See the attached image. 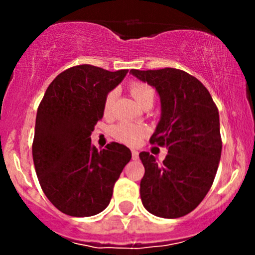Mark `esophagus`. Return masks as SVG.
Segmentation results:
<instances>
[{
	"mask_svg": "<svg viewBox=\"0 0 255 255\" xmlns=\"http://www.w3.org/2000/svg\"><path fill=\"white\" fill-rule=\"evenodd\" d=\"M139 158V153L137 150H132V159L133 160H137Z\"/></svg>",
	"mask_w": 255,
	"mask_h": 255,
	"instance_id": "1",
	"label": "esophagus"
}]
</instances>
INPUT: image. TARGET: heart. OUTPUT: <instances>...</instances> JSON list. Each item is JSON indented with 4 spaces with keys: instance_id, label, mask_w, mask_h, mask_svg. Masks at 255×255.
Instances as JSON below:
<instances>
[{
    "instance_id": "b5f03b06",
    "label": "heart",
    "mask_w": 255,
    "mask_h": 255,
    "mask_svg": "<svg viewBox=\"0 0 255 255\" xmlns=\"http://www.w3.org/2000/svg\"><path fill=\"white\" fill-rule=\"evenodd\" d=\"M130 95L133 99L140 105V106H148V105H153L154 100H155V90L150 86V85L145 84V82L134 81L129 84L128 86ZM116 92L110 91L105 96L104 100V112L105 115H110L112 111L113 104H115ZM148 133L146 127L142 125H135V123L129 122H120L115 125L111 128V134L115 139L118 142H122L128 145H135L143 139Z\"/></svg>"
}]
</instances>
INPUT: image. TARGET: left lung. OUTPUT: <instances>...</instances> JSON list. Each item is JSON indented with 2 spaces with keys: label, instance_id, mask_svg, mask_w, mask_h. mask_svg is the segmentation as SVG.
<instances>
[{
  "label": "left lung",
  "instance_id": "8db88e82",
  "mask_svg": "<svg viewBox=\"0 0 255 255\" xmlns=\"http://www.w3.org/2000/svg\"><path fill=\"white\" fill-rule=\"evenodd\" d=\"M130 73L158 91L161 118L149 142L166 146L163 163L148 151L140 199L150 213L179 218L201 204L217 173L222 151L218 109L210 92L195 76L174 68Z\"/></svg>",
  "mask_w": 255,
  "mask_h": 255
}]
</instances>
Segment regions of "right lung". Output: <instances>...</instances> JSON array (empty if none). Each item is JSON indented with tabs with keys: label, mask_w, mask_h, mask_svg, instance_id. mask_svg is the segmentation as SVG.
<instances>
[{
	"label": "right lung",
	"mask_w": 255,
	"mask_h": 255,
	"mask_svg": "<svg viewBox=\"0 0 255 255\" xmlns=\"http://www.w3.org/2000/svg\"><path fill=\"white\" fill-rule=\"evenodd\" d=\"M127 69L109 71L82 64L53 80L35 118L32 154L40 187L59 211L89 217L109 206L113 186L132 153L111 142L97 150L92 130L104 117V100Z\"/></svg>",
	"instance_id": "add662e5"
}]
</instances>
